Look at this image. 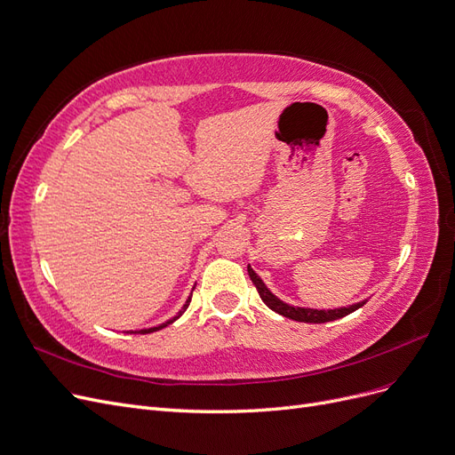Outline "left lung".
<instances>
[{
    "label": "left lung",
    "mask_w": 455,
    "mask_h": 455,
    "mask_svg": "<svg viewBox=\"0 0 455 455\" xmlns=\"http://www.w3.org/2000/svg\"><path fill=\"white\" fill-rule=\"evenodd\" d=\"M247 274L251 277V281H253V284L257 287L260 298L264 304L270 307L272 311L287 316V318H292V321H298V323H311V324H323V323H330V321H338V318H343L347 315H350L352 311L360 309L365 301H358V304L355 306H348V307H339V309H309V307H294V306H289L284 304L283 299H279L275 294H272V291L266 287L264 281L255 274V270L251 266H247Z\"/></svg>",
    "instance_id": "obj_1"
}]
</instances>
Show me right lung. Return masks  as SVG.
I'll use <instances>...</instances> for the list:
<instances>
[{
    "mask_svg": "<svg viewBox=\"0 0 455 455\" xmlns=\"http://www.w3.org/2000/svg\"><path fill=\"white\" fill-rule=\"evenodd\" d=\"M189 301H191V296H189V299L188 301H185V304H183V307L180 309V313L174 316V318H171V321H166V323H163V324H159V326H154V328H146V330H139V331H131V333H151V331H157V330H161V328H164V326H168V324H172L174 321H178V318L185 313V309H188L189 307Z\"/></svg>",
    "mask_w": 455,
    "mask_h": 455,
    "instance_id": "1",
    "label": "right lung"
}]
</instances>
